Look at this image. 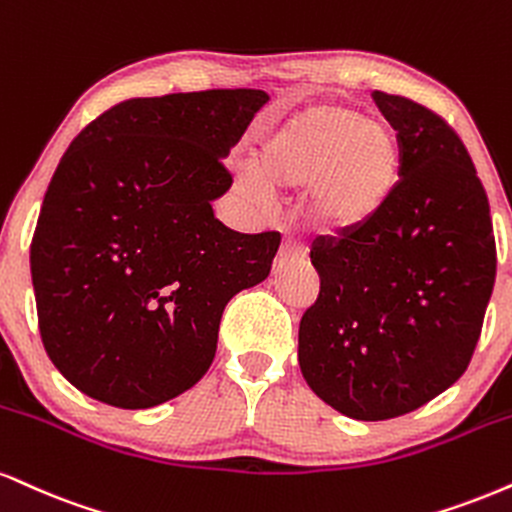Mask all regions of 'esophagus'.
Wrapping results in <instances>:
<instances>
[{
    "mask_svg": "<svg viewBox=\"0 0 512 512\" xmlns=\"http://www.w3.org/2000/svg\"><path fill=\"white\" fill-rule=\"evenodd\" d=\"M307 257V250L303 245L293 243V240H286V243L281 245V252L279 257H276V262L283 264V262H303Z\"/></svg>",
    "mask_w": 512,
    "mask_h": 512,
    "instance_id": "obj_1",
    "label": "esophagus"
}]
</instances>
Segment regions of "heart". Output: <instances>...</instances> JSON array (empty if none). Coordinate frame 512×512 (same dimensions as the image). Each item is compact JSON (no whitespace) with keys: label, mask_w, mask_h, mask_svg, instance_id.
Instances as JSON below:
<instances>
[{"label":"heart","mask_w":512,"mask_h":512,"mask_svg":"<svg viewBox=\"0 0 512 512\" xmlns=\"http://www.w3.org/2000/svg\"><path fill=\"white\" fill-rule=\"evenodd\" d=\"M252 193L267 183L305 190L310 224L329 236H355L389 207L400 176L398 140L386 126L341 104H312L283 119L255 150Z\"/></svg>","instance_id":"heart-1"}]
</instances>
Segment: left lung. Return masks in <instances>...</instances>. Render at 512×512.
Returning a JSON list of instances; mask_svg holds the SVG:
<instances>
[{
  "label": "left lung",
  "mask_w": 512,
  "mask_h": 512,
  "mask_svg": "<svg viewBox=\"0 0 512 512\" xmlns=\"http://www.w3.org/2000/svg\"><path fill=\"white\" fill-rule=\"evenodd\" d=\"M400 181L355 236L317 240L319 295L298 331L312 391L353 420L422 408L470 365L496 279L489 200L458 133L408 97L372 92Z\"/></svg>",
  "instance_id": "8db88e82"
}]
</instances>
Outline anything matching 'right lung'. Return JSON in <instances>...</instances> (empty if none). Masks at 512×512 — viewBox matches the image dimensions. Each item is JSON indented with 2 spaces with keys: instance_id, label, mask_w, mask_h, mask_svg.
Returning <instances> with one entry per match:
<instances>
[{
  "instance_id": "obj_1",
  "label": "right lung",
  "mask_w": 512,
  "mask_h": 512,
  "mask_svg": "<svg viewBox=\"0 0 512 512\" xmlns=\"http://www.w3.org/2000/svg\"><path fill=\"white\" fill-rule=\"evenodd\" d=\"M262 90L114 104L64 152L30 243L38 324L54 367L123 410L155 408L205 377L221 312L272 272L281 236L214 219L221 164Z\"/></svg>"
}]
</instances>
